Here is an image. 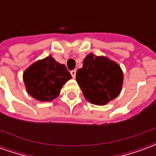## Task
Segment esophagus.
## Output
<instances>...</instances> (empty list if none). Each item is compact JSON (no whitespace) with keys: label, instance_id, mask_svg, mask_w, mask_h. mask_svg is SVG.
I'll list each match as a JSON object with an SVG mask.
<instances>
[{"label":"esophagus","instance_id":"34e87169","mask_svg":"<svg viewBox=\"0 0 156 156\" xmlns=\"http://www.w3.org/2000/svg\"><path fill=\"white\" fill-rule=\"evenodd\" d=\"M71 75L73 78H75V77H76V70H73V71H71Z\"/></svg>","mask_w":156,"mask_h":156}]
</instances>
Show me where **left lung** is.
<instances>
[{
	"mask_svg": "<svg viewBox=\"0 0 156 156\" xmlns=\"http://www.w3.org/2000/svg\"><path fill=\"white\" fill-rule=\"evenodd\" d=\"M76 81L89 103L105 105L120 94L124 73L115 61L89 53L83 59V68L76 73Z\"/></svg>",
	"mask_w": 156,
	"mask_h": 156,
	"instance_id": "8db88e82",
	"label": "left lung"
}]
</instances>
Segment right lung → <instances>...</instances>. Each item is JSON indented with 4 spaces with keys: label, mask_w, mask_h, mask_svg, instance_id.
I'll use <instances>...</instances> for the list:
<instances>
[{
    "label": "right lung",
    "mask_w": 156,
    "mask_h": 156,
    "mask_svg": "<svg viewBox=\"0 0 156 156\" xmlns=\"http://www.w3.org/2000/svg\"><path fill=\"white\" fill-rule=\"evenodd\" d=\"M22 78L29 95L38 101L51 102L58 98L72 76L64 64L48 56L30 65L23 72Z\"/></svg>",
    "instance_id": "obj_1"
}]
</instances>
